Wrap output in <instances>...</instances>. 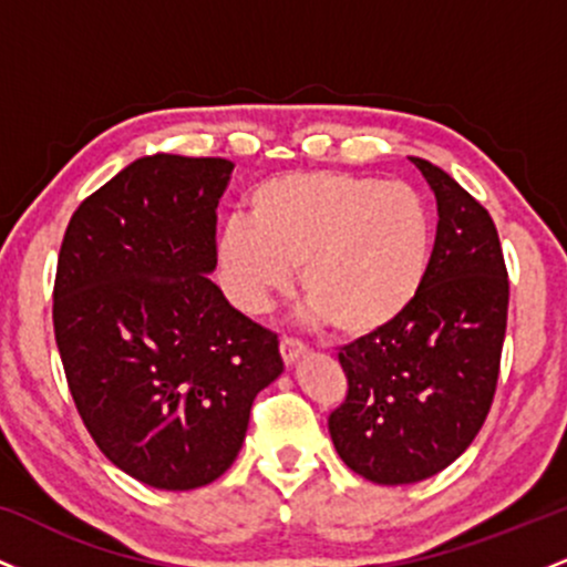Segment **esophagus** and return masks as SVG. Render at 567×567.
I'll return each mask as SVG.
<instances>
[{"mask_svg":"<svg viewBox=\"0 0 567 567\" xmlns=\"http://www.w3.org/2000/svg\"><path fill=\"white\" fill-rule=\"evenodd\" d=\"M279 354H282L285 365H292V362L301 360L306 354V347L298 338H282V341H279Z\"/></svg>","mask_w":567,"mask_h":567,"instance_id":"34e87169","label":"esophagus"}]
</instances>
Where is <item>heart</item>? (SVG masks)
Returning <instances> with one entry per match:
<instances>
[{
	"label": "heart",
	"mask_w": 567,
	"mask_h": 567,
	"mask_svg": "<svg viewBox=\"0 0 567 567\" xmlns=\"http://www.w3.org/2000/svg\"><path fill=\"white\" fill-rule=\"evenodd\" d=\"M250 220L234 216L216 243L218 275L247 315L269 309L301 269V292L341 338L400 320L424 285L432 220L405 184L354 173H292L258 184Z\"/></svg>",
	"instance_id": "obj_1"
}]
</instances>
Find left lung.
<instances>
[{
  "label": "left lung",
  "mask_w": 567,
  "mask_h": 567,
  "mask_svg": "<svg viewBox=\"0 0 567 567\" xmlns=\"http://www.w3.org/2000/svg\"><path fill=\"white\" fill-rule=\"evenodd\" d=\"M437 199V237L415 301L338 351L347 396L328 419L338 455L379 485L451 466L496 394L509 279L491 213L432 162L410 157Z\"/></svg>",
  "instance_id": "left-lung-1"
}]
</instances>
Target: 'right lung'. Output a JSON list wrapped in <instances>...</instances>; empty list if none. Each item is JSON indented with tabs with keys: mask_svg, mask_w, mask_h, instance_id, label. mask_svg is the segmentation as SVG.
Wrapping results in <instances>:
<instances>
[{
	"mask_svg": "<svg viewBox=\"0 0 567 567\" xmlns=\"http://www.w3.org/2000/svg\"><path fill=\"white\" fill-rule=\"evenodd\" d=\"M234 165L135 159L76 207L58 252L55 343L101 453L141 483L194 491L237 458L277 333L213 282L216 207Z\"/></svg>",
	"mask_w": 567,
	"mask_h": 567,
	"instance_id": "obj_1",
	"label": "right lung"
}]
</instances>
